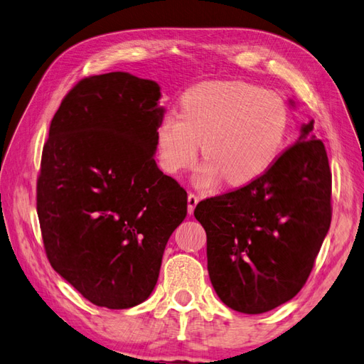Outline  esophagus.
<instances>
[{
  "label": "esophagus",
  "mask_w": 364,
  "mask_h": 364,
  "mask_svg": "<svg viewBox=\"0 0 364 364\" xmlns=\"http://www.w3.org/2000/svg\"><path fill=\"white\" fill-rule=\"evenodd\" d=\"M197 203H199V197H197L194 193H190L188 194V213L190 214L194 213V208Z\"/></svg>",
  "instance_id": "obj_1"
}]
</instances>
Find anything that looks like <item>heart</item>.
I'll use <instances>...</instances> for the list:
<instances>
[{"label": "heart", "mask_w": 364, "mask_h": 364, "mask_svg": "<svg viewBox=\"0 0 364 364\" xmlns=\"http://www.w3.org/2000/svg\"><path fill=\"white\" fill-rule=\"evenodd\" d=\"M289 106L269 90L245 82H202L181 97V115L164 114L156 127L161 167L171 174L206 164L197 182L245 185L277 161L289 130Z\"/></svg>", "instance_id": "heart-1"}]
</instances>
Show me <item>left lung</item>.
<instances>
[{
  "label": "left lung",
  "mask_w": 364,
  "mask_h": 364,
  "mask_svg": "<svg viewBox=\"0 0 364 364\" xmlns=\"http://www.w3.org/2000/svg\"><path fill=\"white\" fill-rule=\"evenodd\" d=\"M314 121L259 178L197 203L208 272L223 304L261 314L305 285L331 225L333 176Z\"/></svg>",
  "instance_id": "8db88e82"
}]
</instances>
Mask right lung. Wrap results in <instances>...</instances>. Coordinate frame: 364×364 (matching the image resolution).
<instances>
[{"label":"right lung","instance_id":"right-lung-1","mask_svg":"<svg viewBox=\"0 0 364 364\" xmlns=\"http://www.w3.org/2000/svg\"><path fill=\"white\" fill-rule=\"evenodd\" d=\"M158 83L87 75L54 114L36 209L46 255L85 299L111 310L144 302L164 249L186 215V191L156 165Z\"/></svg>","mask_w":364,"mask_h":364}]
</instances>
